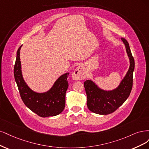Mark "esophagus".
Listing matches in <instances>:
<instances>
[{"mask_svg":"<svg viewBox=\"0 0 149 149\" xmlns=\"http://www.w3.org/2000/svg\"><path fill=\"white\" fill-rule=\"evenodd\" d=\"M87 77V72L81 66L77 68L72 74V78L74 80H84Z\"/></svg>","mask_w":149,"mask_h":149,"instance_id":"esophagus-1","label":"esophagus"}]
</instances>
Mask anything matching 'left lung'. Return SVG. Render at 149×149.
<instances>
[{"label": "left lung", "instance_id": "obj_1", "mask_svg": "<svg viewBox=\"0 0 149 149\" xmlns=\"http://www.w3.org/2000/svg\"><path fill=\"white\" fill-rule=\"evenodd\" d=\"M121 40L125 45L130 65L118 87L107 91L99 88L92 80H88L84 82L87 96V107L90 111L96 114L106 115L113 113L121 106L131 93L135 63L128 42L124 38H121Z\"/></svg>", "mask_w": 149, "mask_h": 149}]
</instances>
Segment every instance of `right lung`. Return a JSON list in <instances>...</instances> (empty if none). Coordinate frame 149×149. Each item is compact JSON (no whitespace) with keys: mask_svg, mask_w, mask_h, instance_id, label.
I'll list each match as a JSON object with an SVG mask.
<instances>
[{"mask_svg":"<svg viewBox=\"0 0 149 149\" xmlns=\"http://www.w3.org/2000/svg\"><path fill=\"white\" fill-rule=\"evenodd\" d=\"M17 52L14 65V77L22 100L26 106L33 112L42 118L54 116L63 111L65 104V93L69 84V73L60 76L53 86L47 92L37 93L32 90L24 80L20 57L21 47Z\"/></svg>","mask_w":149,"mask_h":149,"instance_id":"obj_1","label":"right lung"}]
</instances>
